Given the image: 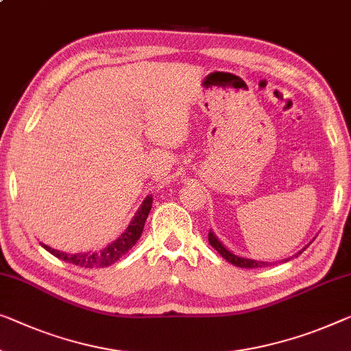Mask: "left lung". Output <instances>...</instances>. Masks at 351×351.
<instances>
[{
	"mask_svg": "<svg viewBox=\"0 0 351 351\" xmlns=\"http://www.w3.org/2000/svg\"><path fill=\"white\" fill-rule=\"evenodd\" d=\"M208 241H209V244L213 245L214 249L217 250L219 254H221V257L226 258V260L228 261V263L238 266V268H265V266H269L268 261H258V260L244 258V257H239V255H234V254L232 252V250H228V249L226 247V245L222 244V241H219V238L216 237V234H214L213 230H209ZM309 244H311V243H309ZM309 244H307V245H309ZM307 245H306V247H307ZM306 247L301 249L300 252H298L296 255H293V257H298V255L304 252ZM293 257H291V258H293ZM289 260H290V258H289ZM289 260H285V261H289Z\"/></svg>",
	"mask_w": 351,
	"mask_h": 351,
	"instance_id": "8db88e82",
	"label": "left lung"
}]
</instances>
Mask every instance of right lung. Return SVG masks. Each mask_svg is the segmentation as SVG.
<instances>
[{"label":"right lung","mask_w":351,"mask_h":351,"mask_svg":"<svg viewBox=\"0 0 351 351\" xmlns=\"http://www.w3.org/2000/svg\"><path fill=\"white\" fill-rule=\"evenodd\" d=\"M151 206H153V195H148L142 202V205L137 209V213L134 214L132 221L129 222L128 228H125L113 243H110L107 247H104L102 250L82 254H66L61 252V250L51 249L44 243H40V245L45 250H49L51 255H55L56 258L67 261V263L82 266V268H106V266L113 265L114 261H118L123 255L128 254L129 250L134 247L135 243L138 241L140 237H142L146 217H148V214L151 211Z\"/></svg>","instance_id":"add662e5"}]
</instances>
